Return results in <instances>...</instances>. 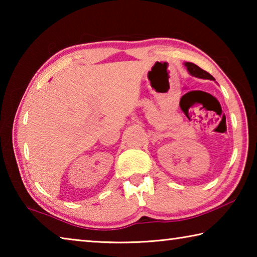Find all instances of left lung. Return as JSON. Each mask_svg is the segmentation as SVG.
<instances>
[{"label":"left lung","instance_id":"obj_1","mask_svg":"<svg viewBox=\"0 0 257 257\" xmlns=\"http://www.w3.org/2000/svg\"><path fill=\"white\" fill-rule=\"evenodd\" d=\"M185 66L187 67V70L189 71L191 76H195L197 78H202V79H210V80H215L214 77L211 76L207 71L203 70V69L199 68L196 64L191 63V62H186Z\"/></svg>","mask_w":257,"mask_h":257}]
</instances>
